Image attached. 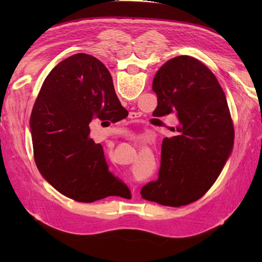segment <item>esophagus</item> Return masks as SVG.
Listing matches in <instances>:
<instances>
[{
	"mask_svg": "<svg viewBox=\"0 0 262 262\" xmlns=\"http://www.w3.org/2000/svg\"><path fill=\"white\" fill-rule=\"evenodd\" d=\"M137 117H138L137 113H130L129 114V118H132V119H135V118H137Z\"/></svg>",
	"mask_w": 262,
	"mask_h": 262,
	"instance_id": "esophagus-1",
	"label": "esophagus"
}]
</instances>
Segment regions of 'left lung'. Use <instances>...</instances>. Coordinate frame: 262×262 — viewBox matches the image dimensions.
I'll list each match as a JSON object with an SVG mask.
<instances>
[{
	"label": "left lung",
	"mask_w": 262,
	"mask_h": 262,
	"mask_svg": "<svg viewBox=\"0 0 262 262\" xmlns=\"http://www.w3.org/2000/svg\"><path fill=\"white\" fill-rule=\"evenodd\" d=\"M155 115L176 114L179 135L165 137L158 180L142 198L180 207L202 198L220 176L234 142V127L223 89L198 59L182 55L168 60L152 84ZM153 113V114H154Z\"/></svg>",
	"instance_id": "obj_1"
}]
</instances>
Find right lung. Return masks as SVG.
<instances>
[{"label":"right lung","mask_w":262,"mask_h":262,"mask_svg":"<svg viewBox=\"0 0 262 262\" xmlns=\"http://www.w3.org/2000/svg\"><path fill=\"white\" fill-rule=\"evenodd\" d=\"M124 111L107 68L76 54L43 81L30 128L38 170L64 196L80 203L115 196L119 180L109 171L103 148L90 137V122Z\"/></svg>","instance_id":"1"}]
</instances>
